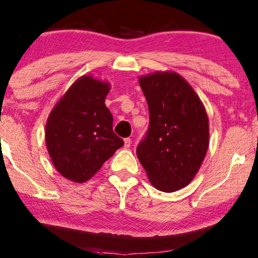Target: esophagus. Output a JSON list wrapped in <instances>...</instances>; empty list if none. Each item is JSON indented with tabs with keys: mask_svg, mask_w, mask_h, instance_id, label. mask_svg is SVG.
Listing matches in <instances>:
<instances>
[{
	"mask_svg": "<svg viewBox=\"0 0 258 258\" xmlns=\"http://www.w3.org/2000/svg\"><path fill=\"white\" fill-rule=\"evenodd\" d=\"M131 141H132V140H131V138H125V139H124V143H125V147H130L131 146Z\"/></svg>",
	"mask_w": 258,
	"mask_h": 258,
	"instance_id": "34e87169",
	"label": "esophagus"
}]
</instances>
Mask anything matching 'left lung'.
Returning <instances> with one entry per match:
<instances>
[{
	"label": "left lung",
	"instance_id": "left-lung-1",
	"mask_svg": "<svg viewBox=\"0 0 258 258\" xmlns=\"http://www.w3.org/2000/svg\"><path fill=\"white\" fill-rule=\"evenodd\" d=\"M146 97L150 125L137 147L140 164L159 190L186 187L208 150V117L191 86L175 72L139 79Z\"/></svg>",
	"mask_w": 258,
	"mask_h": 258
}]
</instances>
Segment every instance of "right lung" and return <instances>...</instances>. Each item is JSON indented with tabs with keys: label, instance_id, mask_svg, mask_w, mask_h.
Returning a JSON list of instances; mask_svg holds the SVG:
<instances>
[{
	"label": "right lung",
	"instance_id": "1",
	"mask_svg": "<svg viewBox=\"0 0 258 258\" xmlns=\"http://www.w3.org/2000/svg\"><path fill=\"white\" fill-rule=\"evenodd\" d=\"M110 85L85 76L75 82L48 119L45 140L56 169L74 182L96 174L124 140L113 132L105 106Z\"/></svg>",
	"mask_w": 258,
	"mask_h": 258
}]
</instances>
